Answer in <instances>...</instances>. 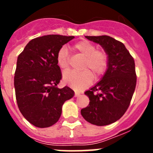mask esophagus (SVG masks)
Instances as JSON below:
<instances>
[{
	"label": "esophagus",
	"mask_w": 153,
	"mask_h": 153,
	"mask_svg": "<svg viewBox=\"0 0 153 153\" xmlns=\"http://www.w3.org/2000/svg\"><path fill=\"white\" fill-rule=\"evenodd\" d=\"M79 95H80V93H78V92H75V94H74V97H79Z\"/></svg>",
	"instance_id": "esophagus-1"
}]
</instances>
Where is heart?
Instances as JSON below:
<instances>
[{"mask_svg":"<svg viewBox=\"0 0 153 153\" xmlns=\"http://www.w3.org/2000/svg\"><path fill=\"white\" fill-rule=\"evenodd\" d=\"M74 50L85 57L83 69H90L96 76L102 75L108 66V56L103 51H98L96 46L88 40H81L74 45ZM56 63L62 72H67L70 68V58L67 48L61 47L56 54ZM89 70L83 72H69L63 76V83L74 89H83L89 86L93 79V74Z\"/></svg>","mask_w":153,"mask_h":153,"instance_id":"1","label":"heart"}]
</instances>
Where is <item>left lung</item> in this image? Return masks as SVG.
Here are the masks:
<instances>
[{
	"label": "left lung",
	"instance_id": "1",
	"mask_svg": "<svg viewBox=\"0 0 153 153\" xmlns=\"http://www.w3.org/2000/svg\"><path fill=\"white\" fill-rule=\"evenodd\" d=\"M86 38L103 48L108 56V66L102 79L85 92L90 103L81 109V115L93 125H109L120 120L130 104L136 85L134 59L123 43L111 36Z\"/></svg>",
	"mask_w": 153,
	"mask_h": 153
}]
</instances>
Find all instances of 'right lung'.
Instances as JSON below:
<instances>
[{"instance_id":"right-lung-1","label":"right lung","mask_w":153,"mask_h":153,"mask_svg":"<svg viewBox=\"0 0 153 153\" xmlns=\"http://www.w3.org/2000/svg\"><path fill=\"white\" fill-rule=\"evenodd\" d=\"M74 36L51 34L31 40L17 57L14 88L17 106L28 122L46 128L57 122L65 101L74 91L56 87L62 78L56 63L58 51Z\"/></svg>"}]
</instances>
